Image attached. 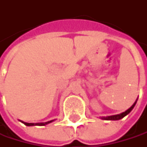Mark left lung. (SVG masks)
<instances>
[{"label": "left lung", "instance_id": "obj_1", "mask_svg": "<svg viewBox=\"0 0 147 147\" xmlns=\"http://www.w3.org/2000/svg\"><path fill=\"white\" fill-rule=\"evenodd\" d=\"M137 100H138V99H137ZM137 100L134 102V104L129 108V109H127L125 112H123V113H121V114H119V115H109V116H102L101 117V119H103V120H120V119H122V118H123L125 115H127L129 112H131L132 109H133V108L135 107V105H136V103H137Z\"/></svg>", "mask_w": 147, "mask_h": 147}]
</instances>
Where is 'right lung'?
Instances as JSON below:
<instances>
[{"mask_svg": "<svg viewBox=\"0 0 147 147\" xmlns=\"http://www.w3.org/2000/svg\"><path fill=\"white\" fill-rule=\"evenodd\" d=\"M54 120H51V121H48V122H46V123H24V122H22L23 123H24L26 126H33V125H39V126H43V125H46V124H48L50 123H52Z\"/></svg>", "mask_w": 147, "mask_h": 147, "instance_id": "1", "label": "right lung"}]
</instances>
